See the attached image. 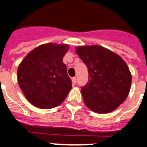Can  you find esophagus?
Instances as JSON below:
<instances>
[{
    "label": "esophagus",
    "instance_id": "1",
    "mask_svg": "<svg viewBox=\"0 0 147 147\" xmlns=\"http://www.w3.org/2000/svg\"><path fill=\"white\" fill-rule=\"evenodd\" d=\"M71 80H72L73 84H76V77H73V78L71 79Z\"/></svg>",
    "mask_w": 147,
    "mask_h": 147
}]
</instances>
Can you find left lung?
I'll list each match as a JSON object with an SVG mask.
<instances>
[{"label": "left lung", "mask_w": 147, "mask_h": 147, "mask_svg": "<svg viewBox=\"0 0 147 147\" xmlns=\"http://www.w3.org/2000/svg\"><path fill=\"white\" fill-rule=\"evenodd\" d=\"M86 64L88 82L81 89L86 106L98 113H108L124 102L130 92L131 74L125 61L103 47H76Z\"/></svg>", "instance_id": "obj_1"}]
</instances>
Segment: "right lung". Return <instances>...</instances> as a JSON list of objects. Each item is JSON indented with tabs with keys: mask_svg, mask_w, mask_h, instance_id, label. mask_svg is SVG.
<instances>
[{
	"mask_svg": "<svg viewBox=\"0 0 147 147\" xmlns=\"http://www.w3.org/2000/svg\"><path fill=\"white\" fill-rule=\"evenodd\" d=\"M67 44L45 43L31 51L19 64L17 79L29 102L40 109L60 105L72 88L63 57Z\"/></svg>",
	"mask_w": 147,
	"mask_h": 147,
	"instance_id": "1",
	"label": "right lung"
}]
</instances>
